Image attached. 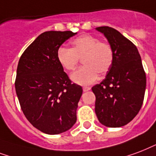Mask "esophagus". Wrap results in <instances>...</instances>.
<instances>
[{
	"instance_id": "obj_1",
	"label": "esophagus",
	"mask_w": 156,
	"mask_h": 156,
	"mask_svg": "<svg viewBox=\"0 0 156 156\" xmlns=\"http://www.w3.org/2000/svg\"><path fill=\"white\" fill-rule=\"evenodd\" d=\"M90 88L89 87H83V91L84 92H86V91H89Z\"/></svg>"
}]
</instances>
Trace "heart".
<instances>
[{
    "label": "heart",
    "instance_id": "1",
    "mask_svg": "<svg viewBox=\"0 0 156 156\" xmlns=\"http://www.w3.org/2000/svg\"><path fill=\"white\" fill-rule=\"evenodd\" d=\"M80 58L83 66L72 74V80L79 84H90L96 81L98 73L106 74L114 61V50L108 42L101 41L98 37L84 34L75 38L72 48L60 46L57 50L59 64L67 71L76 67Z\"/></svg>",
    "mask_w": 156,
    "mask_h": 156
}]
</instances>
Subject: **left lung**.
I'll use <instances>...</instances> for the list:
<instances>
[{
	"label": "left lung",
	"mask_w": 156,
	"mask_h": 156,
	"mask_svg": "<svg viewBox=\"0 0 156 156\" xmlns=\"http://www.w3.org/2000/svg\"><path fill=\"white\" fill-rule=\"evenodd\" d=\"M114 50V61L106 78L92 87L96 97L95 113L99 122L111 128L129 124L144 100L146 73L137 47L115 29L97 27Z\"/></svg>",
	"instance_id": "8db88e82"
}]
</instances>
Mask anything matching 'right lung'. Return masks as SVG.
Here are the masks:
<instances>
[{
    "mask_svg": "<svg viewBox=\"0 0 156 156\" xmlns=\"http://www.w3.org/2000/svg\"><path fill=\"white\" fill-rule=\"evenodd\" d=\"M76 32L49 31L41 34L20 57L15 90L31 124L47 134H59L76 122L82 87L72 83L57 59V50Z\"/></svg>",
    "mask_w": 156,
    "mask_h": 156,
    "instance_id": "1",
    "label": "right lung"
}]
</instances>
